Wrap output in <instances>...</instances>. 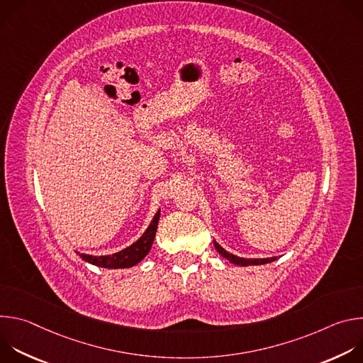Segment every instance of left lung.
Wrapping results in <instances>:
<instances>
[{
  "label": "left lung",
  "mask_w": 363,
  "mask_h": 363,
  "mask_svg": "<svg viewBox=\"0 0 363 363\" xmlns=\"http://www.w3.org/2000/svg\"><path fill=\"white\" fill-rule=\"evenodd\" d=\"M214 247L217 248V251L224 257L227 258V260L233 264H237V266H260V264H267V263H272L274 262L277 257H270V258H242V257H237L228 251H225L217 241H214Z\"/></svg>",
  "instance_id": "1"
}]
</instances>
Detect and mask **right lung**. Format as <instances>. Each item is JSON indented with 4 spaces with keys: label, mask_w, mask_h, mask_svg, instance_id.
<instances>
[{
    "label": "right lung",
    "mask_w": 363,
    "mask_h": 363,
    "mask_svg": "<svg viewBox=\"0 0 363 363\" xmlns=\"http://www.w3.org/2000/svg\"><path fill=\"white\" fill-rule=\"evenodd\" d=\"M160 216H161V213L158 211L157 214H155V217L150 221L146 231L142 234V237L136 242H133L132 245L126 247L125 250H122L119 252H115L112 255H89V254H82L77 251L76 252L83 258L84 262L93 264V266H97V267H103V269L133 267L135 264L142 262L146 257V254L150 251V247L155 240V234H157Z\"/></svg>",
    "instance_id": "1"
}]
</instances>
